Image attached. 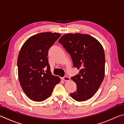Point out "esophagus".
<instances>
[{"label":"esophagus","instance_id":"1","mask_svg":"<svg viewBox=\"0 0 124 124\" xmlns=\"http://www.w3.org/2000/svg\"><path fill=\"white\" fill-rule=\"evenodd\" d=\"M62 80H64V81H69L70 80V78L69 77H67V76H64V77H63L62 78Z\"/></svg>","mask_w":124,"mask_h":124}]
</instances>
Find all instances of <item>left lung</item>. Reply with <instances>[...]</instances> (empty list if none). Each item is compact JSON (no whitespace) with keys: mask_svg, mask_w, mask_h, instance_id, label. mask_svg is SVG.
<instances>
[{"mask_svg":"<svg viewBox=\"0 0 124 124\" xmlns=\"http://www.w3.org/2000/svg\"><path fill=\"white\" fill-rule=\"evenodd\" d=\"M70 54L78 74L71 78L77 91L70 93L78 102L91 98L99 89L105 74V54L102 45L95 38L80 33H67L58 40Z\"/></svg>","mask_w":124,"mask_h":124,"instance_id":"1","label":"left lung"}]
</instances>
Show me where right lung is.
<instances>
[{
    "instance_id": "obj_1",
    "label": "right lung",
    "mask_w": 124,
    "mask_h": 124,
    "mask_svg": "<svg viewBox=\"0 0 124 124\" xmlns=\"http://www.w3.org/2000/svg\"><path fill=\"white\" fill-rule=\"evenodd\" d=\"M61 36L60 33H40L25 41L18 54V76L25 94L34 101L41 102L51 95L61 81L52 75L48 61V51Z\"/></svg>"
}]
</instances>
